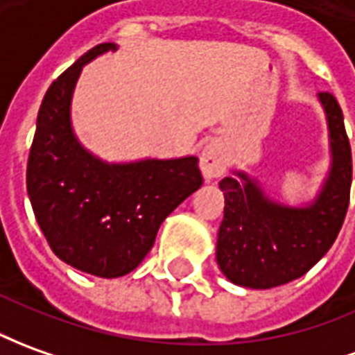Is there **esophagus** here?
Segmentation results:
<instances>
[{
    "label": "esophagus",
    "mask_w": 355,
    "mask_h": 355,
    "mask_svg": "<svg viewBox=\"0 0 355 355\" xmlns=\"http://www.w3.org/2000/svg\"><path fill=\"white\" fill-rule=\"evenodd\" d=\"M199 166H201L202 178L207 182L214 180V178H220L222 173L226 172V166H228L224 148L214 141L205 145V148L201 150V158H199Z\"/></svg>",
    "instance_id": "obj_1"
}]
</instances>
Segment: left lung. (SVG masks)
Instances as JSON below:
<instances>
[{
  "instance_id": "left-lung-1",
  "label": "left lung",
  "mask_w": 355,
  "mask_h": 355,
  "mask_svg": "<svg viewBox=\"0 0 355 355\" xmlns=\"http://www.w3.org/2000/svg\"><path fill=\"white\" fill-rule=\"evenodd\" d=\"M331 139V170L319 195L305 207L268 199L245 172L224 178V220L216 261L230 282L268 290L304 276L331 249L350 202L352 150L336 98L319 94Z\"/></svg>"
}]
</instances>
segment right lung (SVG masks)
Segmentation results:
<instances>
[{"label": "right lung", "mask_w": 355, "mask_h": 355, "mask_svg": "<svg viewBox=\"0 0 355 355\" xmlns=\"http://www.w3.org/2000/svg\"><path fill=\"white\" fill-rule=\"evenodd\" d=\"M110 50L117 44L94 46L51 83L26 166V191L51 251L100 278L135 270L166 216L202 185L197 156L107 164L80 145L73 90L83 67Z\"/></svg>", "instance_id": "right-lung-1"}]
</instances>
